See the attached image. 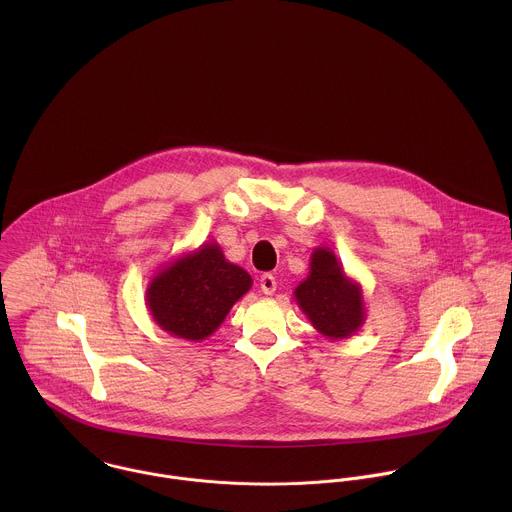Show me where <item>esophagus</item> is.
Returning a JSON list of instances; mask_svg holds the SVG:
<instances>
[{
    "mask_svg": "<svg viewBox=\"0 0 512 512\" xmlns=\"http://www.w3.org/2000/svg\"><path fill=\"white\" fill-rule=\"evenodd\" d=\"M276 278L272 276V274H262L260 276V290L262 293H266V295H272V293H276Z\"/></svg>",
    "mask_w": 512,
    "mask_h": 512,
    "instance_id": "esophagus-1",
    "label": "esophagus"
}]
</instances>
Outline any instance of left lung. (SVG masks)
I'll return each mask as SVG.
<instances>
[{
  "instance_id": "8db88e82",
  "label": "left lung",
  "mask_w": 512,
  "mask_h": 512,
  "mask_svg": "<svg viewBox=\"0 0 512 512\" xmlns=\"http://www.w3.org/2000/svg\"><path fill=\"white\" fill-rule=\"evenodd\" d=\"M293 297L311 325L331 341L349 339L365 325L363 286L345 274L337 254L327 246L311 252L309 276L299 282Z\"/></svg>"
}]
</instances>
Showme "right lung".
<instances>
[{
  "label": "right lung",
  "instance_id": "right-lung-1",
  "mask_svg": "<svg viewBox=\"0 0 512 512\" xmlns=\"http://www.w3.org/2000/svg\"><path fill=\"white\" fill-rule=\"evenodd\" d=\"M250 288V274L228 262L211 240L153 274L146 290L147 311L165 333L199 343L219 329L232 305Z\"/></svg>",
  "mask_w": 512,
  "mask_h": 512
}]
</instances>
